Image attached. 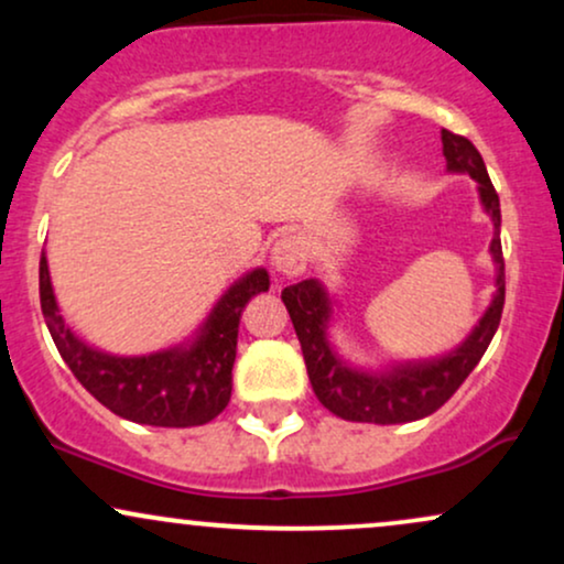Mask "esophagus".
Returning <instances> with one entry per match:
<instances>
[{"mask_svg":"<svg viewBox=\"0 0 564 564\" xmlns=\"http://www.w3.org/2000/svg\"><path fill=\"white\" fill-rule=\"evenodd\" d=\"M273 264L278 273L283 275H300L307 268V249L300 238H283L273 249Z\"/></svg>","mask_w":564,"mask_h":564,"instance_id":"obj_1","label":"esophagus"}]
</instances>
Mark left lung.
Returning a JSON list of instances; mask_svg holds the SVG:
<instances>
[{"instance_id":"1","label":"left lung","mask_w":564,"mask_h":564,"mask_svg":"<svg viewBox=\"0 0 564 564\" xmlns=\"http://www.w3.org/2000/svg\"><path fill=\"white\" fill-rule=\"evenodd\" d=\"M443 153L448 159V170L467 172L480 183V196L488 215L494 217L496 236L490 243L494 260L498 264V291L488 313L482 315L480 326L471 332L456 352L443 360H430V364L403 366L390 373H360L341 364L332 352L326 341V321H328V300L326 291L318 281H302L281 291V300L286 304L291 323H294L296 339L302 345L304 366H307L310 384L318 400L334 416L347 419V422H368V424H403L416 422V419L430 416L440 405L453 398V392L464 384V379L475 371L480 358L494 339L498 323L503 313V251L498 228H501V206H498V193L490 183L485 161L464 134L443 129Z\"/></svg>"}]
</instances>
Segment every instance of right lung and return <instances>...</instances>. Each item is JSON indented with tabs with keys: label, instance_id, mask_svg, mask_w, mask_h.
I'll use <instances>...</instances> for the list:
<instances>
[{
	"label": "right lung",
	"instance_id": "obj_1",
	"mask_svg": "<svg viewBox=\"0 0 564 564\" xmlns=\"http://www.w3.org/2000/svg\"><path fill=\"white\" fill-rule=\"evenodd\" d=\"M270 278L254 270L232 286L191 349L148 358H113L82 345L57 315L47 257L39 260V302L50 334L79 384L116 416L151 426H198L225 411L232 390L238 323L246 302L268 291Z\"/></svg>",
	"mask_w": 564,
	"mask_h": 564
}]
</instances>
